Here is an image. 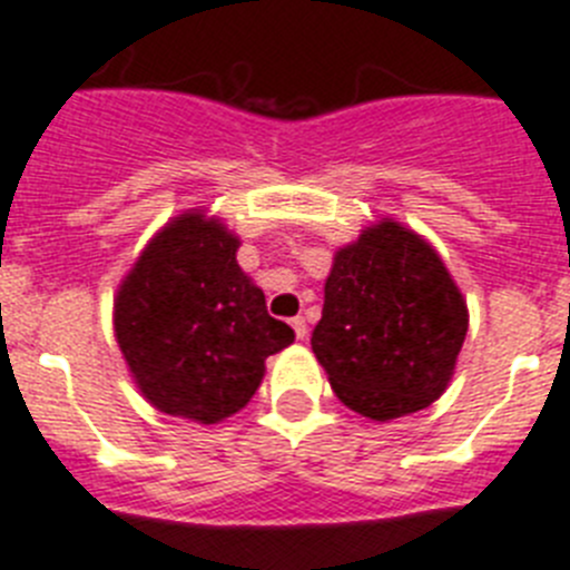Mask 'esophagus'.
Wrapping results in <instances>:
<instances>
[{"label": "esophagus", "mask_w": 570, "mask_h": 570, "mask_svg": "<svg viewBox=\"0 0 570 570\" xmlns=\"http://www.w3.org/2000/svg\"><path fill=\"white\" fill-rule=\"evenodd\" d=\"M291 328H294L296 340H305V336H308V322L302 320V316H296V320H291Z\"/></svg>", "instance_id": "34e87169"}]
</instances>
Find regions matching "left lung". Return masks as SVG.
Returning <instances> with one entry per match:
<instances>
[{"label":"left lung","instance_id":"1","mask_svg":"<svg viewBox=\"0 0 570 570\" xmlns=\"http://www.w3.org/2000/svg\"><path fill=\"white\" fill-rule=\"evenodd\" d=\"M465 334V296L434 245L380 219L334 254L311 347L351 411L387 422L445 394Z\"/></svg>","mask_w":570,"mask_h":570}]
</instances>
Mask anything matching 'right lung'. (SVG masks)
<instances>
[{"label": "right lung", "mask_w": 570, "mask_h": 570, "mask_svg": "<svg viewBox=\"0 0 570 570\" xmlns=\"http://www.w3.org/2000/svg\"><path fill=\"white\" fill-rule=\"evenodd\" d=\"M239 236L190 208L165 223L114 296V334L145 400L170 416L216 425L248 405L265 360L294 331L236 262Z\"/></svg>", "instance_id": "add662e5"}]
</instances>
